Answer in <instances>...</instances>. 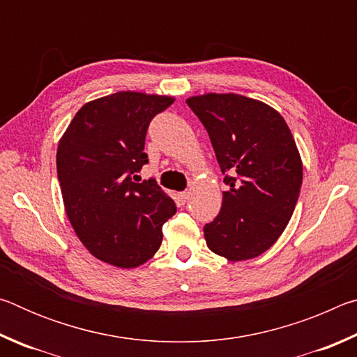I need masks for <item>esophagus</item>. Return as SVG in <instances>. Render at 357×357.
Returning <instances> with one entry per match:
<instances>
[{
  "mask_svg": "<svg viewBox=\"0 0 357 357\" xmlns=\"http://www.w3.org/2000/svg\"><path fill=\"white\" fill-rule=\"evenodd\" d=\"M187 200H189V192H179V193H178V202H179L181 204L187 203Z\"/></svg>",
  "mask_w": 357,
  "mask_h": 357,
  "instance_id": "1",
  "label": "esophagus"
}]
</instances>
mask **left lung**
I'll list each match as a JSON object with an SVG mask.
<instances>
[{
    "instance_id": "1",
    "label": "left lung",
    "mask_w": 357,
    "mask_h": 357,
    "mask_svg": "<svg viewBox=\"0 0 357 357\" xmlns=\"http://www.w3.org/2000/svg\"><path fill=\"white\" fill-rule=\"evenodd\" d=\"M208 130L222 173V208L203 228L209 250L228 261L257 258L287 228L298 203L302 160L282 114L241 94L185 100Z\"/></svg>"
}]
</instances>
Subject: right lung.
<instances>
[{
	"mask_svg": "<svg viewBox=\"0 0 357 357\" xmlns=\"http://www.w3.org/2000/svg\"><path fill=\"white\" fill-rule=\"evenodd\" d=\"M172 96L119 91L86 102L58 143L56 170L64 209L93 257L116 268L146 263L162 244L176 204L154 179L132 183L148 164L149 121Z\"/></svg>",
	"mask_w": 357,
	"mask_h": 357,
	"instance_id": "add662e5",
	"label": "right lung"
}]
</instances>
